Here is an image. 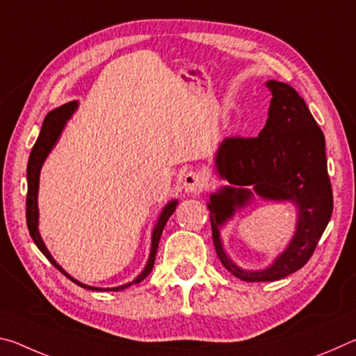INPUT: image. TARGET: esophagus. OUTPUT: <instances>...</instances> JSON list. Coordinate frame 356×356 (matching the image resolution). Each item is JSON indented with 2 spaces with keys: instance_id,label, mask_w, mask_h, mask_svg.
<instances>
[{
  "instance_id": "34e87169",
  "label": "esophagus",
  "mask_w": 356,
  "mask_h": 356,
  "mask_svg": "<svg viewBox=\"0 0 356 356\" xmlns=\"http://www.w3.org/2000/svg\"><path fill=\"white\" fill-rule=\"evenodd\" d=\"M206 177H204V174L197 172V171H190L186 172L182 180V188L186 193H193V195H196V193H201L204 186H206Z\"/></svg>"
}]
</instances>
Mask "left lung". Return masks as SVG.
<instances>
[{
    "label": "left lung",
    "mask_w": 356,
    "mask_h": 356,
    "mask_svg": "<svg viewBox=\"0 0 356 356\" xmlns=\"http://www.w3.org/2000/svg\"><path fill=\"white\" fill-rule=\"evenodd\" d=\"M265 84L273 95L267 124L256 138L232 136L220 144L215 166L229 186L210 195L207 204L218 259L234 276L248 282L278 281L303 267L333 212V190L321 127L292 86L275 80ZM254 192L264 199L289 200L299 209L291 243L270 268L259 273L237 268L222 250L219 237L220 226Z\"/></svg>",
    "instance_id": "8db88e82"
}]
</instances>
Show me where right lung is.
I'll use <instances>...</instances> for the list:
<instances>
[{
	"label": "right lung",
	"instance_id": "right-lung-1",
	"mask_svg": "<svg viewBox=\"0 0 356 356\" xmlns=\"http://www.w3.org/2000/svg\"><path fill=\"white\" fill-rule=\"evenodd\" d=\"M78 108V102H69V104H65L63 106L56 108V110L50 111L45 116L44 119V124H42V129H40V134L38 141H35L34 147L31 150V155H29V160H28V168H26V177H28V196H26V225H28V231H29V236L33 237L34 243L38 245V248L44 252V256L50 261L55 267L59 270V272L64 273L65 276L70 281H74L75 284H78L80 287L84 289H89V291H122V289H127L134 284H138V282H141L146 276L152 272L154 268V262H155V256H156V250H159V242H160V237H161V232H163L166 221L170 220V216L174 213V210H176L177 206V201L174 200L170 204H166L163 212L160 213V218L156 221V225L154 227V232H152V245H150V254H149V261L146 264V267H144L143 273L140 276H136V278L127 282V284L124 286H119V287H111V289H100V287H92V286H86L83 284V282L76 281L72 278V276L63 270V267L59 264H56L55 259L50 254V251L47 250V246L44 243V240H42L40 234H39V209H38V191H39V174H40V168L44 165L45 159L50 154V150L55 146L59 135H61V131L64 129V125L67 120L70 119L72 114Z\"/></svg>",
	"mask_w": 356,
	"mask_h": 356
}]
</instances>
